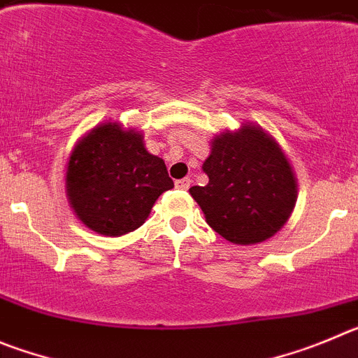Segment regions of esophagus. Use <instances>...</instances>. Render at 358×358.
<instances>
[{
  "mask_svg": "<svg viewBox=\"0 0 358 358\" xmlns=\"http://www.w3.org/2000/svg\"><path fill=\"white\" fill-rule=\"evenodd\" d=\"M175 185H176V189H182V191H187V189H189V187H191V178L176 180Z\"/></svg>",
  "mask_w": 358,
  "mask_h": 358,
  "instance_id": "1",
  "label": "esophagus"
}]
</instances>
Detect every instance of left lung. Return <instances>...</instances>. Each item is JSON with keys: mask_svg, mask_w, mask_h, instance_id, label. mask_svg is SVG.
<instances>
[{"mask_svg": "<svg viewBox=\"0 0 358 358\" xmlns=\"http://www.w3.org/2000/svg\"><path fill=\"white\" fill-rule=\"evenodd\" d=\"M208 183L189 189L208 227L234 244L269 239L296 205L298 185L280 144L259 124H244L212 139L203 162Z\"/></svg>", "mask_w": 358, "mask_h": 358, "instance_id": "8db88e82", "label": "left lung"}]
</instances>
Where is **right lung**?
I'll list each match as a JSON object with an SVG mask.
<instances>
[{"label":"right lung","instance_id":"1","mask_svg":"<svg viewBox=\"0 0 358 358\" xmlns=\"http://www.w3.org/2000/svg\"><path fill=\"white\" fill-rule=\"evenodd\" d=\"M173 187L164 160L144 148L143 134L121 123L92 128L67 164L71 208L87 228L108 237L137 230L159 196Z\"/></svg>","mask_w":358,"mask_h":358}]
</instances>
